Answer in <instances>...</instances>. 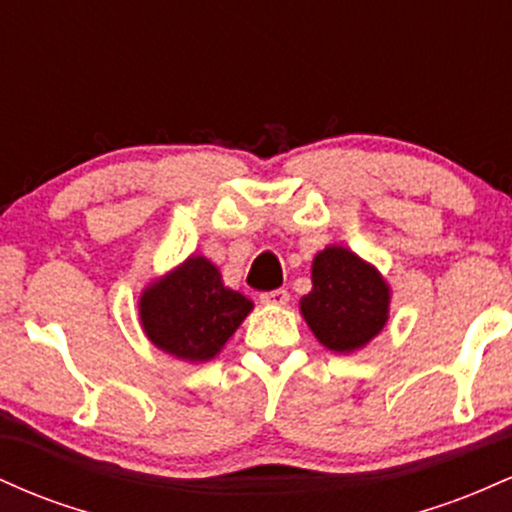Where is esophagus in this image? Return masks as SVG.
<instances>
[{
  "instance_id": "esophagus-1",
  "label": "esophagus",
  "mask_w": 512,
  "mask_h": 512,
  "mask_svg": "<svg viewBox=\"0 0 512 512\" xmlns=\"http://www.w3.org/2000/svg\"><path fill=\"white\" fill-rule=\"evenodd\" d=\"M260 303H264V305H286V303H289V291H284V289L264 291L260 296Z\"/></svg>"
}]
</instances>
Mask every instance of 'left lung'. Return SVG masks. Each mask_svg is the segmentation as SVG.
I'll return each instance as SVG.
<instances>
[{
    "label": "left lung",
    "instance_id": "left-lung-1",
    "mask_svg": "<svg viewBox=\"0 0 512 512\" xmlns=\"http://www.w3.org/2000/svg\"><path fill=\"white\" fill-rule=\"evenodd\" d=\"M390 291L383 276L346 248H327L313 262V291L301 313L315 337L332 351L368 344L387 322Z\"/></svg>",
    "mask_w": 512,
    "mask_h": 512
}]
</instances>
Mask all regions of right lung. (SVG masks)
<instances>
[{
  "label": "right lung",
  "instance_id": "obj_1",
  "mask_svg": "<svg viewBox=\"0 0 512 512\" xmlns=\"http://www.w3.org/2000/svg\"><path fill=\"white\" fill-rule=\"evenodd\" d=\"M250 310V298L226 289L219 269L204 257H190L149 286L139 303L146 337L185 361L214 358Z\"/></svg>",
  "mask_w": 512,
  "mask_h": 512
}]
</instances>
